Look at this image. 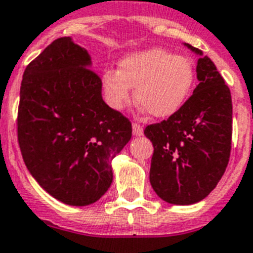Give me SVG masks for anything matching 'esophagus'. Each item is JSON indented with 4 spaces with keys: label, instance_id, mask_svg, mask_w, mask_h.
<instances>
[{
    "label": "esophagus",
    "instance_id": "obj_1",
    "mask_svg": "<svg viewBox=\"0 0 253 253\" xmlns=\"http://www.w3.org/2000/svg\"><path fill=\"white\" fill-rule=\"evenodd\" d=\"M132 129L134 136H142V134H144V129H142V126H140L138 124H133Z\"/></svg>",
    "mask_w": 253,
    "mask_h": 253
}]
</instances>
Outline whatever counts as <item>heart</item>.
Masks as SVG:
<instances>
[{"instance_id": "b5f03b06", "label": "heart", "mask_w": 253, "mask_h": 253, "mask_svg": "<svg viewBox=\"0 0 253 253\" xmlns=\"http://www.w3.org/2000/svg\"><path fill=\"white\" fill-rule=\"evenodd\" d=\"M195 82L193 62L164 48L133 52L120 62V70H105L101 85L107 104L123 111L130 103L132 88L141 111L168 119L183 107Z\"/></svg>"}]
</instances>
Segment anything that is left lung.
Segmentation results:
<instances>
[{"label": "left lung", "instance_id": "obj_1", "mask_svg": "<svg viewBox=\"0 0 253 253\" xmlns=\"http://www.w3.org/2000/svg\"><path fill=\"white\" fill-rule=\"evenodd\" d=\"M199 84L175 115L148 125L154 148L149 179L162 201L186 206L205 199L226 171L232 137V100L215 64L199 48Z\"/></svg>", "mask_w": 253, "mask_h": 253}]
</instances>
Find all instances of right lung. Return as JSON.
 Returning a JSON list of instances; mask_svg holds the SVG:
<instances>
[{"mask_svg": "<svg viewBox=\"0 0 253 253\" xmlns=\"http://www.w3.org/2000/svg\"><path fill=\"white\" fill-rule=\"evenodd\" d=\"M91 56L71 37L55 39L26 67L19 92L18 142L44 191L88 206L113 181L112 160L132 137L130 121L105 104Z\"/></svg>", "mask_w": 253, "mask_h": 253, "instance_id": "add662e5", "label": "right lung"}]
</instances>
